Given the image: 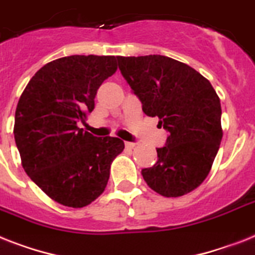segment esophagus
Listing matches in <instances>:
<instances>
[{
    "label": "esophagus",
    "instance_id": "1",
    "mask_svg": "<svg viewBox=\"0 0 255 255\" xmlns=\"http://www.w3.org/2000/svg\"><path fill=\"white\" fill-rule=\"evenodd\" d=\"M124 145H126V148H127V149H133V148H134V145H136V144H134V142L126 141V142H124Z\"/></svg>",
    "mask_w": 255,
    "mask_h": 255
}]
</instances>
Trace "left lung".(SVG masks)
I'll use <instances>...</instances> for the list:
<instances>
[{
    "label": "left lung",
    "instance_id": "left-lung-1",
    "mask_svg": "<svg viewBox=\"0 0 255 255\" xmlns=\"http://www.w3.org/2000/svg\"><path fill=\"white\" fill-rule=\"evenodd\" d=\"M123 77L148 117L169 131L158 160L141 174L149 187L177 198L199 187L210 174L223 138L220 98L194 68L166 56H118Z\"/></svg>",
    "mask_w": 255,
    "mask_h": 255
}]
</instances>
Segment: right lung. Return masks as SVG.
I'll use <instances>...</instances> for the list:
<instances>
[{
  "mask_svg": "<svg viewBox=\"0 0 255 255\" xmlns=\"http://www.w3.org/2000/svg\"><path fill=\"white\" fill-rule=\"evenodd\" d=\"M118 69L115 56L73 55L34 74L15 110L14 138L27 175L55 202L81 208L107 186L124 149L118 137L78 128L94 110L97 90Z\"/></svg>",
  "mask_w": 255,
  "mask_h": 255,
  "instance_id": "add662e5",
  "label": "right lung"
}]
</instances>
